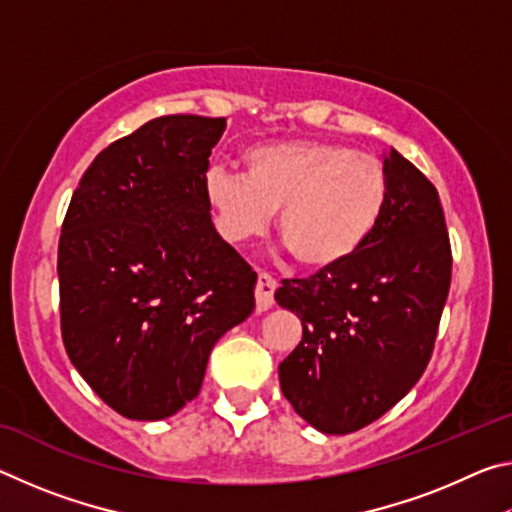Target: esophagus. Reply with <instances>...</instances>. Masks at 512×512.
I'll use <instances>...</instances> for the list:
<instances>
[{
	"instance_id": "34e87169",
	"label": "esophagus",
	"mask_w": 512,
	"mask_h": 512,
	"mask_svg": "<svg viewBox=\"0 0 512 512\" xmlns=\"http://www.w3.org/2000/svg\"><path fill=\"white\" fill-rule=\"evenodd\" d=\"M277 282L273 280L268 273H259L257 275V287H255V300H257V311H262L273 307V293H275Z\"/></svg>"
}]
</instances>
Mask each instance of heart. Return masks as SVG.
I'll return each instance as SVG.
<instances>
[{
	"instance_id": "heart-1",
	"label": "heart",
	"mask_w": 512,
	"mask_h": 512,
	"mask_svg": "<svg viewBox=\"0 0 512 512\" xmlns=\"http://www.w3.org/2000/svg\"><path fill=\"white\" fill-rule=\"evenodd\" d=\"M244 173L214 167L203 194L223 239L264 235L277 212V235L307 271L348 262L375 235L388 207V173L375 155L345 144L280 140L241 155Z\"/></svg>"
}]
</instances>
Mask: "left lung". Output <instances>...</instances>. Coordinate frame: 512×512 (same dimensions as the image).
<instances>
[{
	"label": "left lung",
	"instance_id": "obj_1",
	"mask_svg": "<svg viewBox=\"0 0 512 512\" xmlns=\"http://www.w3.org/2000/svg\"><path fill=\"white\" fill-rule=\"evenodd\" d=\"M384 167L391 196L368 244L275 291L302 323V341L280 363L282 393L302 420L334 436L375 422L418 384L452 280L436 187L395 149Z\"/></svg>",
	"mask_w": 512,
	"mask_h": 512
}]
</instances>
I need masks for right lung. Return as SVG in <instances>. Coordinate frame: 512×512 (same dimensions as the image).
<instances>
[{
  "label": "right lung",
  "instance_id": "add662e5",
  "mask_svg": "<svg viewBox=\"0 0 512 512\" xmlns=\"http://www.w3.org/2000/svg\"><path fill=\"white\" fill-rule=\"evenodd\" d=\"M223 131V117L146 121L94 158L65 214V350L124 418L164 420L192 402L216 341L255 309L257 273L203 194Z\"/></svg>",
  "mask_w": 512,
  "mask_h": 512
}]
</instances>
